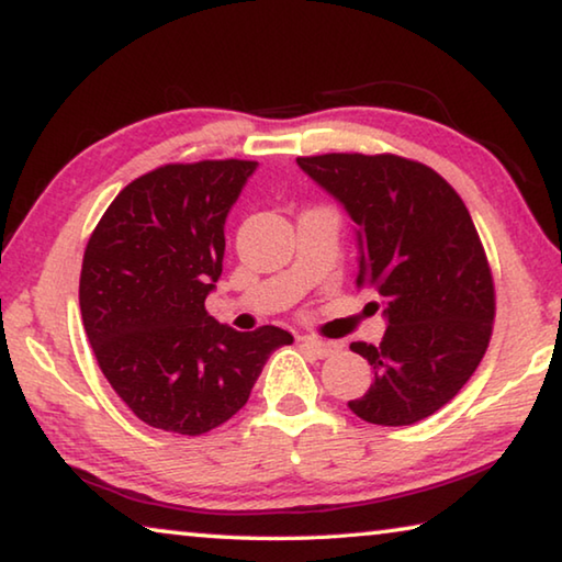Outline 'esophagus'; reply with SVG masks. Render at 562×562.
Returning a JSON list of instances; mask_svg holds the SVG:
<instances>
[{
  "label": "esophagus",
  "mask_w": 562,
  "mask_h": 562,
  "mask_svg": "<svg viewBox=\"0 0 562 562\" xmlns=\"http://www.w3.org/2000/svg\"><path fill=\"white\" fill-rule=\"evenodd\" d=\"M302 347H307L310 351H315L317 357H329V355H335V351L339 349L335 341H327V339H319V337H312V335H304L302 337Z\"/></svg>",
  "instance_id": "1"
}]
</instances>
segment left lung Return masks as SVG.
Listing matches in <instances>:
<instances>
[{"label": "left lung", "instance_id": "obj_1", "mask_svg": "<svg viewBox=\"0 0 562 562\" xmlns=\"http://www.w3.org/2000/svg\"><path fill=\"white\" fill-rule=\"evenodd\" d=\"M297 166L355 221V282L379 294L386 319L379 347L351 345L374 382L347 406L379 426L422 422L461 392L491 339L496 300L471 215L416 160L327 154Z\"/></svg>", "mask_w": 562, "mask_h": 562}]
</instances>
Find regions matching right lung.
<instances>
[{"label":"right lung","mask_w":562,"mask_h":562,"mask_svg":"<svg viewBox=\"0 0 562 562\" xmlns=\"http://www.w3.org/2000/svg\"><path fill=\"white\" fill-rule=\"evenodd\" d=\"M258 164L150 170L103 213L83 252L79 304L103 376L140 422L201 436L240 412L292 335L237 331L205 312L223 274L225 221Z\"/></svg>","instance_id":"obj_1"}]
</instances>
